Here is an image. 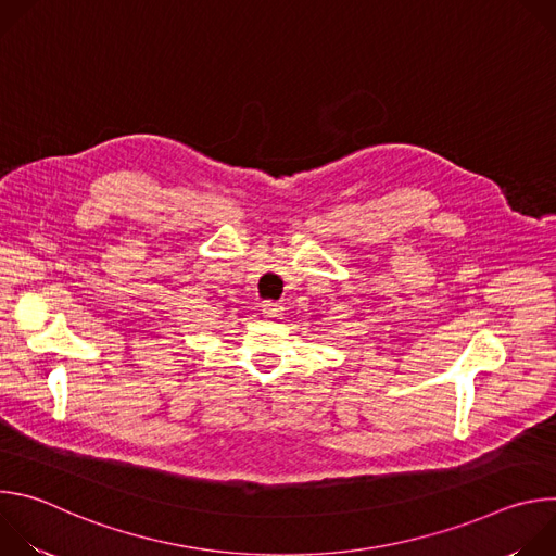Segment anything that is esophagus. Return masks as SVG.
I'll return each instance as SVG.
<instances>
[{"label":"esophagus","mask_w":556,"mask_h":556,"mask_svg":"<svg viewBox=\"0 0 556 556\" xmlns=\"http://www.w3.org/2000/svg\"><path fill=\"white\" fill-rule=\"evenodd\" d=\"M281 303H275V301H266L264 305H262V312H264V316H268V319H277V316L281 314Z\"/></svg>","instance_id":"34e87169"}]
</instances>
